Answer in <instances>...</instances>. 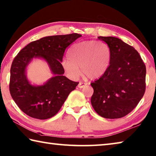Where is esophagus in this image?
Here are the masks:
<instances>
[{"mask_svg":"<svg viewBox=\"0 0 156 156\" xmlns=\"http://www.w3.org/2000/svg\"><path fill=\"white\" fill-rule=\"evenodd\" d=\"M87 84L86 83H84V82H79L78 85V88H84V87H87Z\"/></svg>","mask_w":156,"mask_h":156,"instance_id":"34e87169","label":"esophagus"}]
</instances>
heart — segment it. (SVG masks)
Instances as JSON below:
<instances>
[{
  "label": "heart",
  "mask_w": 156,
  "mask_h": 156,
  "mask_svg": "<svg viewBox=\"0 0 156 156\" xmlns=\"http://www.w3.org/2000/svg\"><path fill=\"white\" fill-rule=\"evenodd\" d=\"M110 50L105 42L86 41L74 44L69 51V58L62 61V67L68 77L75 79L81 74L90 80L105 74L110 63Z\"/></svg>",
  "instance_id": "heart-1"
}]
</instances>
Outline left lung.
<instances>
[{
    "instance_id": "obj_1",
    "label": "left lung",
    "mask_w": 156,
    "mask_h": 156,
    "mask_svg": "<svg viewBox=\"0 0 156 156\" xmlns=\"http://www.w3.org/2000/svg\"><path fill=\"white\" fill-rule=\"evenodd\" d=\"M110 50V63L101 77L90 83L91 104L101 117L122 118L138 105L145 92L146 67L132 46L112 36H99Z\"/></svg>"
}]
</instances>
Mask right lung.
<instances>
[{
	"instance_id": "1",
	"label": "right lung",
	"mask_w": 156,
	"mask_h": 156,
	"mask_svg": "<svg viewBox=\"0 0 156 156\" xmlns=\"http://www.w3.org/2000/svg\"><path fill=\"white\" fill-rule=\"evenodd\" d=\"M82 35L77 33L47 36L31 42L22 48L12 62L9 90L15 103L29 116L46 120L57 114L79 82L63 76L62 62L65 51ZM33 57L47 61L54 74L42 86H33L25 76V68Z\"/></svg>"
}]
</instances>
